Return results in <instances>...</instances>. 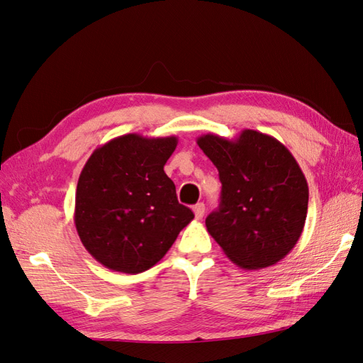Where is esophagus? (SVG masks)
Returning <instances> with one entry per match:
<instances>
[{"instance_id": "obj_1", "label": "esophagus", "mask_w": 363, "mask_h": 363, "mask_svg": "<svg viewBox=\"0 0 363 363\" xmlns=\"http://www.w3.org/2000/svg\"><path fill=\"white\" fill-rule=\"evenodd\" d=\"M194 212H195V218L196 220H201L204 217V212H206V206L203 203H198L194 207Z\"/></svg>"}]
</instances>
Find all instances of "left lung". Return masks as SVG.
<instances>
[{"label": "left lung", "mask_w": 363, "mask_h": 363, "mask_svg": "<svg viewBox=\"0 0 363 363\" xmlns=\"http://www.w3.org/2000/svg\"><path fill=\"white\" fill-rule=\"evenodd\" d=\"M199 148L217 167L218 209L206 228L235 265H274L303 234L309 187L298 162L274 137L245 129L235 140L204 134Z\"/></svg>", "instance_id": "obj_1"}]
</instances>
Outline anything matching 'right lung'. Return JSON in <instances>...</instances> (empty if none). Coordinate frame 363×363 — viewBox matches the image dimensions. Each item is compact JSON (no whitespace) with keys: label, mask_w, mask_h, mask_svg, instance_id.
Returning a JSON list of instances; mask_svg holds the SVG:
<instances>
[{"label":"right lung","mask_w":363,"mask_h":363,"mask_svg":"<svg viewBox=\"0 0 363 363\" xmlns=\"http://www.w3.org/2000/svg\"><path fill=\"white\" fill-rule=\"evenodd\" d=\"M177 137L126 134L99 146L76 187L74 225L86 250L113 272L154 267L194 220L164 165Z\"/></svg>","instance_id":"obj_1"}]
</instances>
